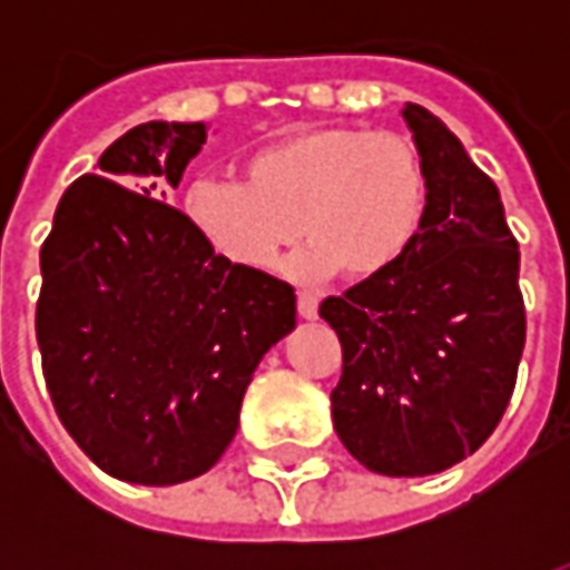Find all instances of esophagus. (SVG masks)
Here are the masks:
<instances>
[{
    "mask_svg": "<svg viewBox=\"0 0 570 570\" xmlns=\"http://www.w3.org/2000/svg\"><path fill=\"white\" fill-rule=\"evenodd\" d=\"M298 317H305V321H317V296H311V293H298Z\"/></svg>",
    "mask_w": 570,
    "mask_h": 570,
    "instance_id": "esophagus-1",
    "label": "esophagus"
}]
</instances>
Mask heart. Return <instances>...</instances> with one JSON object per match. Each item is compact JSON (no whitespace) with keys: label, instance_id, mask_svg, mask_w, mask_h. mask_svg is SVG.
Masks as SVG:
<instances>
[{"label":"heart","instance_id":"heart-1","mask_svg":"<svg viewBox=\"0 0 570 570\" xmlns=\"http://www.w3.org/2000/svg\"><path fill=\"white\" fill-rule=\"evenodd\" d=\"M424 210L428 167L394 130H296L253 151L244 183L198 176L183 191L188 225L237 268L268 272L298 237L311 240L289 265L305 284L387 274L415 244Z\"/></svg>","mask_w":570,"mask_h":570}]
</instances>
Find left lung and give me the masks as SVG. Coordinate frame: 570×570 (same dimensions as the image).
Masks as SVG:
<instances>
[{"mask_svg": "<svg viewBox=\"0 0 570 570\" xmlns=\"http://www.w3.org/2000/svg\"><path fill=\"white\" fill-rule=\"evenodd\" d=\"M428 167V210L403 259L330 296L342 342L338 440L382 476H430L489 440L525 347L519 244L501 191L424 106H403Z\"/></svg>", "mask_w": 570, "mask_h": 570, "instance_id": "8db88e82", "label": "left lung"}]
</instances>
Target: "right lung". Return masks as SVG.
Instances as JSON below:
<instances>
[{
  "label": "right lung",
  "mask_w": 570,
  "mask_h": 570,
  "mask_svg": "<svg viewBox=\"0 0 570 570\" xmlns=\"http://www.w3.org/2000/svg\"><path fill=\"white\" fill-rule=\"evenodd\" d=\"M204 121H146L57 204L36 338L69 436L109 476L176 485L235 440L268 347L296 330L293 286L237 268L167 204Z\"/></svg>",
  "instance_id": "1"
}]
</instances>
